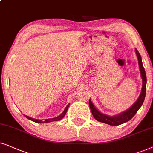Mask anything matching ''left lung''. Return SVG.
<instances>
[{
    "instance_id": "8db88e82",
    "label": "left lung",
    "mask_w": 153,
    "mask_h": 153,
    "mask_svg": "<svg viewBox=\"0 0 153 153\" xmlns=\"http://www.w3.org/2000/svg\"><path fill=\"white\" fill-rule=\"evenodd\" d=\"M136 54L137 56L138 61V66H139V69L140 71V75H141L142 82H143V85H142V89L141 92H140L139 97L136 100L135 103L127 109V111L122 112L118 115H114V116H108L105 114L101 113L94 107L93 105L92 102H91V99H89V105L90 107L91 113L94 116V117L97 120V121L101 122V123L108 124V125H112V126H117L122 125V124L127 123L132 117L135 115V114L137 113V111L139 110V108L141 107L142 104H143L144 99L146 97V82H147V80H146V71L145 69L143 68V63H142L141 56H140L139 52L137 50V49L135 48Z\"/></svg>"
}]
</instances>
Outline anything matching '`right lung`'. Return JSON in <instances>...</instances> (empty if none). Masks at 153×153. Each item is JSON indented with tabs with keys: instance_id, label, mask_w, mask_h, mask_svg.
<instances>
[{
	"instance_id": "add662e5",
	"label": "right lung",
	"mask_w": 153,
	"mask_h": 153,
	"mask_svg": "<svg viewBox=\"0 0 153 153\" xmlns=\"http://www.w3.org/2000/svg\"><path fill=\"white\" fill-rule=\"evenodd\" d=\"M69 105H70V103L68 104V105H67V106L66 107V108L64 109V112H63V113L61 114L60 115H59L58 117H54V118H50V119H45V120H42L34 119V118L30 117H28V116L25 115H24V116H25L26 118H28V120H31L33 122H35V123H51V122H54V121H59V120H62V118L64 117L65 115H66L67 110H68V108Z\"/></svg>"
}]
</instances>
